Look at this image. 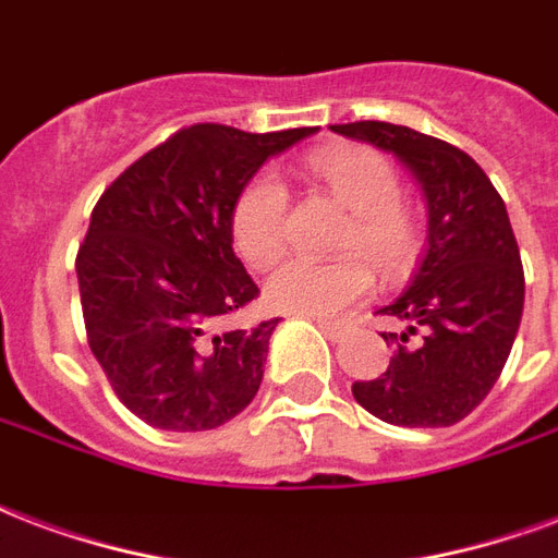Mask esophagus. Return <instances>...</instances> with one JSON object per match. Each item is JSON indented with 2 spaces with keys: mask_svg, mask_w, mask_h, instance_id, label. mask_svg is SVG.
Segmentation results:
<instances>
[{
  "mask_svg": "<svg viewBox=\"0 0 558 558\" xmlns=\"http://www.w3.org/2000/svg\"><path fill=\"white\" fill-rule=\"evenodd\" d=\"M307 319L316 322V325H319L322 331L328 333V337H331V340H337V337H340V333H342V322L328 319V316H307Z\"/></svg>",
  "mask_w": 558,
  "mask_h": 558,
  "instance_id": "obj_1",
  "label": "esophagus"
}]
</instances>
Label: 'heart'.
Here are the masks:
<instances>
[{
  "instance_id": "b5f03b06",
  "label": "heart",
  "mask_w": 558,
  "mask_h": 558,
  "mask_svg": "<svg viewBox=\"0 0 558 558\" xmlns=\"http://www.w3.org/2000/svg\"><path fill=\"white\" fill-rule=\"evenodd\" d=\"M311 171L345 209L340 245L363 251L381 271L405 268L416 254L420 233L411 209L402 206L399 171L375 147H331L311 156ZM287 185L278 174L259 171L239 192L230 216V236L236 254L251 268H266L278 259L287 236ZM373 292V271L357 254H345L331 263L290 257L266 280V301L275 311L337 316Z\"/></svg>"
}]
</instances>
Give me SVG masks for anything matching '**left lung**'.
I'll return each instance as SVG.
<instances>
[{"label":"left lung","instance_id":"obj_1","mask_svg":"<svg viewBox=\"0 0 558 558\" xmlns=\"http://www.w3.org/2000/svg\"><path fill=\"white\" fill-rule=\"evenodd\" d=\"M393 153L426 197V254L378 313L405 322L387 373L354 381L357 405L408 428H440L490 393L523 316V266L502 197L468 153L384 121L331 126Z\"/></svg>","mask_w":558,"mask_h":558}]
</instances>
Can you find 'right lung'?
<instances>
[{"instance_id": "1", "label": "right lung", "mask_w": 558, "mask_h": 558, "mask_svg": "<svg viewBox=\"0 0 558 558\" xmlns=\"http://www.w3.org/2000/svg\"><path fill=\"white\" fill-rule=\"evenodd\" d=\"M313 132L195 123L144 153L94 206L76 257L88 345L144 423L206 432L257 396L278 319L230 325L259 295L233 254L230 216L263 162Z\"/></svg>"}]
</instances>
